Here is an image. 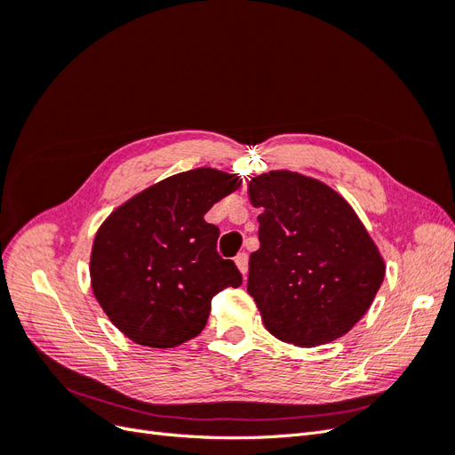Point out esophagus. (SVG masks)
<instances>
[{"instance_id": "obj_1", "label": "esophagus", "mask_w": 455, "mask_h": 455, "mask_svg": "<svg viewBox=\"0 0 455 455\" xmlns=\"http://www.w3.org/2000/svg\"><path fill=\"white\" fill-rule=\"evenodd\" d=\"M235 264H237L239 271L243 273V277H244V275H246V271H249V256H246L244 252L237 254V256H235Z\"/></svg>"}]
</instances>
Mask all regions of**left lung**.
Returning <instances> with one entry per match:
<instances>
[{
    "label": "left lung",
    "mask_w": 455,
    "mask_h": 455,
    "mask_svg": "<svg viewBox=\"0 0 455 455\" xmlns=\"http://www.w3.org/2000/svg\"><path fill=\"white\" fill-rule=\"evenodd\" d=\"M249 196L261 212L246 291L269 334L299 347L347 334L385 277V261L353 206L292 171L254 176Z\"/></svg>",
    "instance_id": "left-lung-1"
}]
</instances>
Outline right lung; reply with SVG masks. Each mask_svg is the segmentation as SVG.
Instances as JSON below:
<instances>
[{
  "mask_svg": "<svg viewBox=\"0 0 455 455\" xmlns=\"http://www.w3.org/2000/svg\"><path fill=\"white\" fill-rule=\"evenodd\" d=\"M241 178L201 167L164 178L119 204L99 228L91 286L108 319L139 346L171 349L196 338L212 298L243 283L216 252L211 206L239 189Z\"/></svg>",
  "mask_w": 455,
  "mask_h": 455,
  "instance_id": "1",
  "label": "right lung"
}]
</instances>
